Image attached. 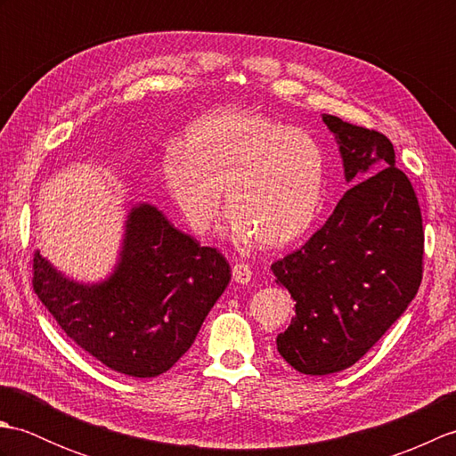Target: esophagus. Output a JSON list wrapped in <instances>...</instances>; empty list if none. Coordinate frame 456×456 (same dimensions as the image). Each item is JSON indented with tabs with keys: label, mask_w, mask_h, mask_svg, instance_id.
I'll list each match as a JSON object with an SVG mask.
<instances>
[{
	"label": "esophagus",
	"mask_w": 456,
	"mask_h": 456,
	"mask_svg": "<svg viewBox=\"0 0 456 456\" xmlns=\"http://www.w3.org/2000/svg\"><path fill=\"white\" fill-rule=\"evenodd\" d=\"M250 278H253V270L245 263H235L233 265V280L237 284H248Z\"/></svg>",
	"instance_id": "34e87169"
}]
</instances>
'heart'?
Listing matches in <instances>:
<instances>
[{
  "mask_svg": "<svg viewBox=\"0 0 456 456\" xmlns=\"http://www.w3.org/2000/svg\"><path fill=\"white\" fill-rule=\"evenodd\" d=\"M162 176L193 233L206 235L216 225L223 191L229 237L278 248L312 227L325 162L307 133L258 113L225 110L190 125L180 154L164 160Z\"/></svg>",
  "mask_w": 456,
  "mask_h": 456,
  "instance_id": "obj_1",
  "label": "heart"
}]
</instances>
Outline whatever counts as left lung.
<instances>
[{
    "label": "left lung",
    "instance_id": "1",
    "mask_svg": "<svg viewBox=\"0 0 456 456\" xmlns=\"http://www.w3.org/2000/svg\"><path fill=\"white\" fill-rule=\"evenodd\" d=\"M323 121L354 186L302 248L273 265L276 284L296 302L278 353L312 376L361 361L408 309L423 276L421 209L394 144L335 115Z\"/></svg>",
    "mask_w": 456,
    "mask_h": 456
}]
</instances>
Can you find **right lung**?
I'll use <instances>...</instances> for the list:
<instances>
[{"label":"right lung","mask_w":456,"mask_h":456,"mask_svg":"<svg viewBox=\"0 0 456 456\" xmlns=\"http://www.w3.org/2000/svg\"><path fill=\"white\" fill-rule=\"evenodd\" d=\"M231 266L149 203L134 206L113 274L98 284L66 278L41 253L33 289L62 331L115 372L152 378L188 351Z\"/></svg>","instance_id":"obj_1"}]
</instances>
